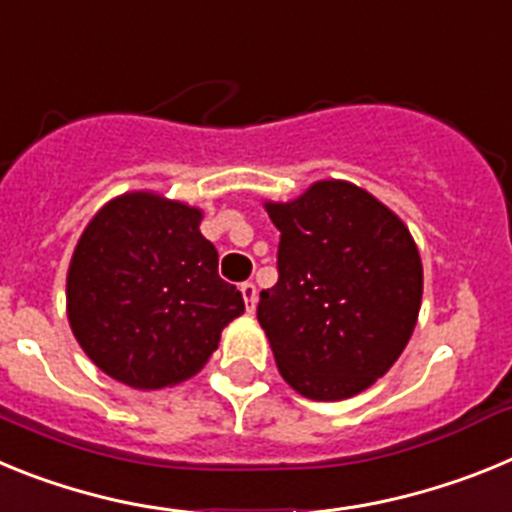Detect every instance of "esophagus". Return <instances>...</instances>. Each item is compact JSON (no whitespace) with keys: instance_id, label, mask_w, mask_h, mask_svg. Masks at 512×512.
Wrapping results in <instances>:
<instances>
[{"instance_id":"34e87169","label":"esophagus","mask_w":512,"mask_h":512,"mask_svg":"<svg viewBox=\"0 0 512 512\" xmlns=\"http://www.w3.org/2000/svg\"><path fill=\"white\" fill-rule=\"evenodd\" d=\"M241 295H243V300H246V310L248 312L256 310V300H259V289H256V284L243 282L241 284Z\"/></svg>"}]
</instances>
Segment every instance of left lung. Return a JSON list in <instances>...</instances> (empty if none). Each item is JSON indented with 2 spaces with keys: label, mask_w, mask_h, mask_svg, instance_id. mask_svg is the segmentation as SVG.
Here are the masks:
<instances>
[{
  "label": "left lung",
  "mask_w": 512,
  "mask_h": 512,
  "mask_svg": "<svg viewBox=\"0 0 512 512\" xmlns=\"http://www.w3.org/2000/svg\"><path fill=\"white\" fill-rule=\"evenodd\" d=\"M279 279L259 323L284 382L310 400H346L390 372L423 297V264L400 217L348 182H315L266 202Z\"/></svg>",
  "instance_id": "left-lung-1"
}]
</instances>
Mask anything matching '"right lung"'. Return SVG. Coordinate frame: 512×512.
<instances>
[{"label":"right lung","instance_id":"obj_1","mask_svg":"<svg viewBox=\"0 0 512 512\" xmlns=\"http://www.w3.org/2000/svg\"><path fill=\"white\" fill-rule=\"evenodd\" d=\"M202 212L151 192L107 202L81 233L66 310L84 354L117 382L161 390L197 374L243 305L217 274Z\"/></svg>","mask_w":512,"mask_h":512}]
</instances>
